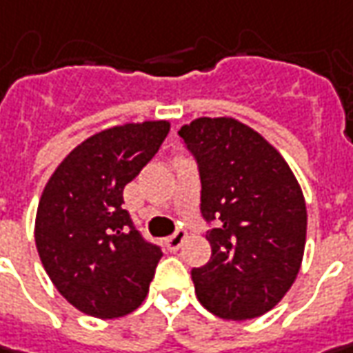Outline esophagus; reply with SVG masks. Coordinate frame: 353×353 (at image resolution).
<instances>
[{"instance_id":"34e87169","label":"esophagus","mask_w":353,"mask_h":353,"mask_svg":"<svg viewBox=\"0 0 353 353\" xmlns=\"http://www.w3.org/2000/svg\"><path fill=\"white\" fill-rule=\"evenodd\" d=\"M185 236H188V234H185V230H183V228H177L172 236L165 238V246L172 250V252H176V250H179V246L183 244Z\"/></svg>"}]
</instances>
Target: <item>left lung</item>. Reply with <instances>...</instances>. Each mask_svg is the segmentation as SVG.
Returning <instances> with one entry per match:
<instances>
[{
	"label": "left lung",
	"instance_id": "1",
	"mask_svg": "<svg viewBox=\"0 0 353 353\" xmlns=\"http://www.w3.org/2000/svg\"><path fill=\"white\" fill-rule=\"evenodd\" d=\"M201 177L211 260L191 270L201 305L228 321L272 310L291 289L307 238V207L291 168L236 119L201 117L179 128Z\"/></svg>",
	"mask_w": 353,
	"mask_h": 353
}]
</instances>
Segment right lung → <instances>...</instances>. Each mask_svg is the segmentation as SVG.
Wrapping results in <instances>:
<instances>
[{"instance_id": "obj_1", "label": "right lung", "mask_w": 353, "mask_h": 353, "mask_svg": "<svg viewBox=\"0 0 353 353\" xmlns=\"http://www.w3.org/2000/svg\"><path fill=\"white\" fill-rule=\"evenodd\" d=\"M168 121L101 130L56 168L43 191L34 242L60 295L97 316H125L144 301L162 248L123 209V189L152 160Z\"/></svg>"}]
</instances>
